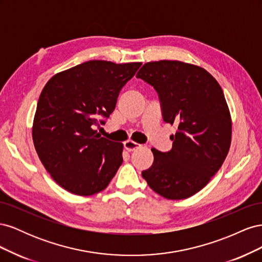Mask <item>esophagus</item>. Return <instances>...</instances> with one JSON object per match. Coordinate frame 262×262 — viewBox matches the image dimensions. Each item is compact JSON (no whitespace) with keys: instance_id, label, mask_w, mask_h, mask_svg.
Masks as SVG:
<instances>
[{"instance_id":"34e87169","label":"esophagus","mask_w":262,"mask_h":262,"mask_svg":"<svg viewBox=\"0 0 262 262\" xmlns=\"http://www.w3.org/2000/svg\"><path fill=\"white\" fill-rule=\"evenodd\" d=\"M140 146H141V145H140L139 143H136V142H133V141H131V140H128V141L124 142V148H125L126 150H129V152H132V150L139 148Z\"/></svg>"}]
</instances>
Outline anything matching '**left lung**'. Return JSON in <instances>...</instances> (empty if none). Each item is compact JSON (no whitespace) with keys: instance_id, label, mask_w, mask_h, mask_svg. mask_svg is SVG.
<instances>
[{"instance_id":"1","label":"left lung","mask_w":262,"mask_h":262,"mask_svg":"<svg viewBox=\"0 0 262 262\" xmlns=\"http://www.w3.org/2000/svg\"><path fill=\"white\" fill-rule=\"evenodd\" d=\"M158 94L165 122L178 125L168 152L152 148L154 162L142 171L156 193L186 199L208 184L231 146L232 120L220 84L200 67L180 61L147 62L137 74Z\"/></svg>"}]
</instances>
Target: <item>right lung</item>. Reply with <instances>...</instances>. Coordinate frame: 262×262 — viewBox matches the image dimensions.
Here are the masks:
<instances>
[{
    "mask_svg": "<svg viewBox=\"0 0 262 262\" xmlns=\"http://www.w3.org/2000/svg\"><path fill=\"white\" fill-rule=\"evenodd\" d=\"M141 62L93 60L52 76L39 97L33 140L39 158L58 185L77 195L104 190L120 167L122 143L100 137L122 87Z\"/></svg>",
    "mask_w": 262,
    "mask_h": 262,
    "instance_id": "obj_1",
    "label": "right lung"
}]
</instances>
